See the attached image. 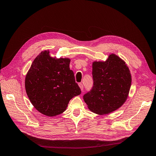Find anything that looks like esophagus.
Wrapping results in <instances>:
<instances>
[{
	"mask_svg": "<svg viewBox=\"0 0 156 156\" xmlns=\"http://www.w3.org/2000/svg\"><path fill=\"white\" fill-rule=\"evenodd\" d=\"M79 87L80 88H81V91H83V84L82 83H79Z\"/></svg>",
	"mask_w": 156,
	"mask_h": 156,
	"instance_id": "obj_1",
	"label": "esophagus"
}]
</instances>
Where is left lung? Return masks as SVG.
<instances>
[{"mask_svg":"<svg viewBox=\"0 0 156 156\" xmlns=\"http://www.w3.org/2000/svg\"><path fill=\"white\" fill-rule=\"evenodd\" d=\"M92 75L93 88L83 96L90 111L104 115L123 105L131 84L130 70L124 60L111 53L105 61H94Z\"/></svg>","mask_w":156,"mask_h":156,"instance_id":"1","label":"left lung"}]
</instances>
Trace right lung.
<instances>
[{"instance_id": "1", "label": "right lung", "mask_w": 156, "mask_h": 156, "mask_svg": "<svg viewBox=\"0 0 156 156\" xmlns=\"http://www.w3.org/2000/svg\"><path fill=\"white\" fill-rule=\"evenodd\" d=\"M70 61L51 56L49 51L45 50L32 62L25 77V90L32 105L42 115H60L66 110L71 99L81 94L69 69Z\"/></svg>"}]
</instances>
